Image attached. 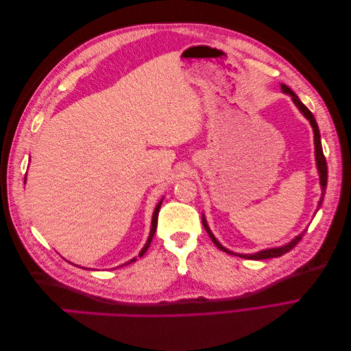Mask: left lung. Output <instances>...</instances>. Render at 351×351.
Listing matches in <instances>:
<instances>
[{
	"label": "left lung",
	"mask_w": 351,
	"mask_h": 351,
	"mask_svg": "<svg viewBox=\"0 0 351 351\" xmlns=\"http://www.w3.org/2000/svg\"><path fill=\"white\" fill-rule=\"evenodd\" d=\"M281 90H282L285 95H290L295 107L299 108V111L306 117L307 120H309V123H311V125H312V129H313V134H315V137H313V139H315V158H316V167H317V173H319L321 190H322V197H321V200H319V206H321V204H322V199H324V195H325V189H326L328 168H326V161H325L324 151H322V145H321V133H319V127H317V124H316V120H315L313 114H312L309 110H307L306 105L299 99V97H297V95H295V93H294L289 86H287V84H281ZM317 209H319V208H317ZM202 224H204L205 230L208 231L209 237L212 239V241H214V243L217 244V247H218V249H221L222 252H226V253H230V254H237V256L244 258V259H254V261H261V259H269V258H278V256H282L284 253L290 252V250L295 246V244L302 240V237H303V234H304V231H303L302 234H299V236H297L295 239H293L290 243L284 244V246H281V247L265 249V250L256 252V253H253V254H241V253H234V252H231V250H228V249H226L224 246H222V244L215 239V236L212 234V231L209 230V227H208V224H206V219H205V217H204V215H202Z\"/></svg>",
	"instance_id": "8db88e82"
}]
</instances>
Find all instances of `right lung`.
Listing matches in <instances>:
<instances>
[{
    "instance_id": "right-lung-1",
    "label": "right lung",
    "mask_w": 351,
    "mask_h": 351,
    "mask_svg": "<svg viewBox=\"0 0 351 351\" xmlns=\"http://www.w3.org/2000/svg\"><path fill=\"white\" fill-rule=\"evenodd\" d=\"M161 204H162V199L159 200V204L156 205V208H155V210H154V215H152V226H151V232H149V237H147V241H146V244H145V246H143V249L141 250V253H139V258H141V256H143V254H145V253H146V250H147V247L151 246L152 237H154L155 231H156V224H158V212H159V208H161ZM134 261H136V258L130 259L129 262L124 263V265H129V263H132V262H134Z\"/></svg>"
}]
</instances>
